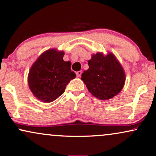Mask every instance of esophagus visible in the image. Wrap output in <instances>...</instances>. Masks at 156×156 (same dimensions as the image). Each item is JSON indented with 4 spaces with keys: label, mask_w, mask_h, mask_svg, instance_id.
Returning a JSON list of instances; mask_svg holds the SVG:
<instances>
[{
    "label": "esophagus",
    "mask_w": 156,
    "mask_h": 156,
    "mask_svg": "<svg viewBox=\"0 0 156 156\" xmlns=\"http://www.w3.org/2000/svg\"><path fill=\"white\" fill-rule=\"evenodd\" d=\"M81 74H82V71H77V72H76V76H77V77H80V76H81Z\"/></svg>",
    "instance_id": "34e87169"
}]
</instances>
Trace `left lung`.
<instances>
[{"label": "left lung", "instance_id": "left-lung-1", "mask_svg": "<svg viewBox=\"0 0 156 156\" xmlns=\"http://www.w3.org/2000/svg\"><path fill=\"white\" fill-rule=\"evenodd\" d=\"M89 69L84 71L81 80L88 91L100 100H108L117 95L124 86L126 74L113 53L98 52L88 60Z\"/></svg>", "mask_w": 156, "mask_h": 156}]
</instances>
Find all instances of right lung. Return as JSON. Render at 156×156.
<instances>
[{
  "mask_svg": "<svg viewBox=\"0 0 156 156\" xmlns=\"http://www.w3.org/2000/svg\"><path fill=\"white\" fill-rule=\"evenodd\" d=\"M65 52L48 49L32 65L28 76L30 90L38 100L51 103L65 92L76 73L71 70V62L63 60Z\"/></svg>",
  "mask_w": 156,
  "mask_h": 156,
  "instance_id": "1",
  "label": "right lung"
}]
</instances>
